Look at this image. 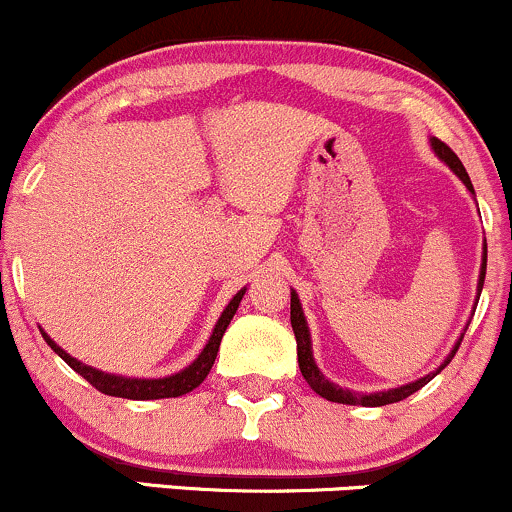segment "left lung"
<instances>
[{
	"mask_svg": "<svg viewBox=\"0 0 512 512\" xmlns=\"http://www.w3.org/2000/svg\"><path fill=\"white\" fill-rule=\"evenodd\" d=\"M430 149H433L435 157H438L440 162H445L447 166H450L452 174H455L457 179L462 181L464 186H467V191L472 193V198L476 200L472 181H469L467 169H464V164L459 162L457 154L452 152V149L447 147L445 142H440L438 137H430ZM484 278H486V239H484V256H481V268H479V283H476V297L481 295ZM476 302H479V300H476ZM290 324H292V331H295L297 363H300V372H302L304 380H307V384L314 389V392H317L319 396H324V399L336 401V404H348V406H387V404H396V401L406 399V396H411L413 392H418V389L426 387V384L433 380L435 375H440V372L445 370L447 363L455 358L459 343H462V338H464V333H462V336L457 338L455 346H452L450 353H447V358L442 360V363L435 367L433 372L418 377V380H413L409 384H401V387H394V389H382V392H353V389H348V387H338L336 382H331L329 377H326L324 372L319 370L317 360H314V350H312V333H309L307 317H304L302 302H300V297H297L295 290L290 292ZM467 326H464V331H467Z\"/></svg>",
	"mask_w": 512,
	"mask_h": 512,
	"instance_id": "8db88e82",
	"label": "left lung"
}]
</instances>
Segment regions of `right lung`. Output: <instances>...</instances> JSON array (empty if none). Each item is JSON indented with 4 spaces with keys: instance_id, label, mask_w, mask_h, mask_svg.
<instances>
[{
    "instance_id": "right-lung-1",
    "label": "right lung",
    "mask_w": 512,
    "mask_h": 512,
    "mask_svg": "<svg viewBox=\"0 0 512 512\" xmlns=\"http://www.w3.org/2000/svg\"><path fill=\"white\" fill-rule=\"evenodd\" d=\"M244 292H246V287H241L237 295L229 300L227 307L222 309L220 319H217L215 329H212L208 343H205L203 350H200L198 358H195L188 367H183V370L174 372V375H166V377H125V375H113V372L96 370V367H91V365L82 363V360L72 358V355L57 346L53 338H50L43 329H40V333H43L45 343H48V346L53 348L55 353L60 355V358L65 360V363L70 365L74 372H79L86 382L94 384V387L103 394L123 396V399H135V401L174 399V396H183V394L193 392V389L210 375L212 363H215V358H217V350H220L222 336H225L229 321H232L234 314H237Z\"/></svg>"
}]
</instances>
